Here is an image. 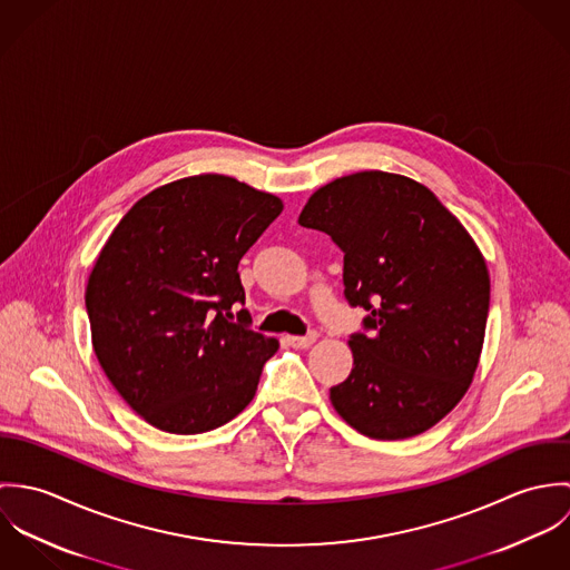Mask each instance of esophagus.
Returning <instances> with one entry per match:
<instances>
[{
  "label": "esophagus",
  "mask_w": 570,
  "mask_h": 570,
  "mask_svg": "<svg viewBox=\"0 0 570 570\" xmlns=\"http://www.w3.org/2000/svg\"><path fill=\"white\" fill-rule=\"evenodd\" d=\"M318 333L316 331H309L307 335H287V342L294 346V348H307L316 342Z\"/></svg>",
  "instance_id": "34e87169"
}]
</instances>
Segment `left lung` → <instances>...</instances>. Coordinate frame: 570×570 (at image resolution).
<instances>
[{"instance_id": "1", "label": "left lung", "mask_w": 570, "mask_h": 570, "mask_svg": "<svg viewBox=\"0 0 570 570\" xmlns=\"http://www.w3.org/2000/svg\"><path fill=\"white\" fill-rule=\"evenodd\" d=\"M298 224L344 252V298L364 307L351 375L328 391L360 434L397 441L439 423L468 393L489 312L485 258L423 184L362 170L318 188Z\"/></svg>"}]
</instances>
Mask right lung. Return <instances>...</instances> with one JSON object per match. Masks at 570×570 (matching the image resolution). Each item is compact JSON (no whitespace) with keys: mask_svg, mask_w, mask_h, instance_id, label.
I'll return each mask as SVG.
<instances>
[{"mask_svg":"<svg viewBox=\"0 0 570 570\" xmlns=\"http://www.w3.org/2000/svg\"><path fill=\"white\" fill-rule=\"evenodd\" d=\"M281 210L235 177L193 175L136 202L102 245L85 289L94 353L158 430L208 432L252 402L278 340L228 316L245 303L239 261Z\"/></svg>","mask_w":570,"mask_h":570,"instance_id":"1","label":"right lung"}]
</instances>
